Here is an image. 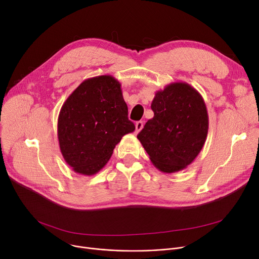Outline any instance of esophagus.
<instances>
[{
  "label": "esophagus",
  "mask_w": 259,
  "mask_h": 259,
  "mask_svg": "<svg viewBox=\"0 0 259 259\" xmlns=\"http://www.w3.org/2000/svg\"><path fill=\"white\" fill-rule=\"evenodd\" d=\"M143 126H144V123H143V121H137L136 122V132H140L142 129H143Z\"/></svg>",
  "instance_id": "obj_1"
}]
</instances>
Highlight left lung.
Wrapping results in <instances>:
<instances>
[{"instance_id":"1","label":"left lung","mask_w":259,"mask_h":259,"mask_svg":"<svg viewBox=\"0 0 259 259\" xmlns=\"http://www.w3.org/2000/svg\"><path fill=\"white\" fill-rule=\"evenodd\" d=\"M151 109L154 116L145 123L139 141L160 171L185 169L206 141L208 114L203 98L190 84L172 82L155 93Z\"/></svg>"}]
</instances>
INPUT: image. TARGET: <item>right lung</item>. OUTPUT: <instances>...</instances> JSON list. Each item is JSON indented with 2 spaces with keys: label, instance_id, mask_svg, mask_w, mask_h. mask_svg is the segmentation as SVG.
Wrapping results in <instances>:
<instances>
[{
  "label": "right lung",
  "instance_id": "add662e5",
  "mask_svg": "<svg viewBox=\"0 0 259 259\" xmlns=\"http://www.w3.org/2000/svg\"><path fill=\"white\" fill-rule=\"evenodd\" d=\"M134 130L120 83L111 75L83 80L66 98L58 116L63 159L84 176L102 169L121 138Z\"/></svg>",
  "mask_w": 259,
  "mask_h": 259
}]
</instances>
